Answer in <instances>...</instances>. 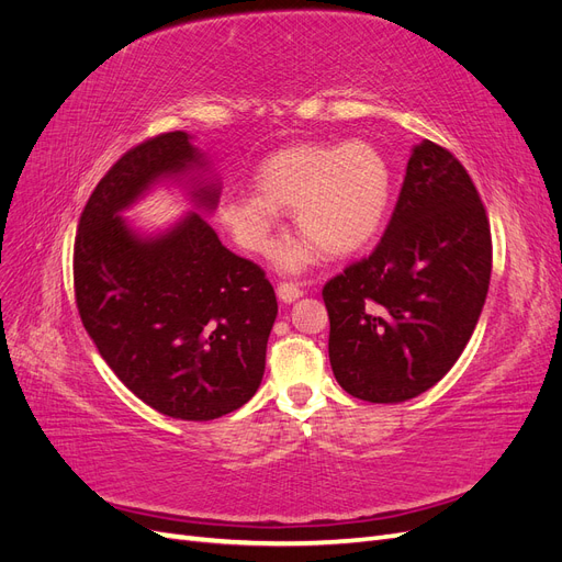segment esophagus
Masks as SVG:
<instances>
[{"instance_id": "1", "label": "esophagus", "mask_w": 562, "mask_h": 562, "mask_svg": "<svg viewBox=\"0 0 562 562\" xmlns=\"http://www.w3.org/2000/svg\"><path fill=\"white\" fill-rule=\"evenodd\" d=\"M277 295H279L281 302L291 304V302H295L297 297H302V288H300L297 283H288V281H285V283H279Z\"/></svg>"}]
</instances>
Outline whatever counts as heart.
Returning a JSON list of instances; mask_svg holds the SVG:
<instances>
[{
    "instance_id": "obj_1",
    "label": "heart",
    "mask_w": 562,
    "mask_h": 562,
    "mask_svg": "<svg viewBox=\"0 0 562 562\" xmlns=\"http://www.w3.org/2000/svg\"><path fill=\"white\" fill-rule=\"evenodd\" d=\"M391 184V166L372 143H297L258 166V195L227 194L220 203V220L241 248L265 255L277 241L281 211H293L295 227L304 236L277 250V265L300 271L318 250L342 258L375 239Z\"/></svg>"
}]
</instances>
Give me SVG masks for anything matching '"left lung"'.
Returning <instances> with one entry per match:
<instances>
[{"instance_id":"left-lung-1","label":"left lung","mask_w":562,"mask_h":562,"mask_svg":"<svg viewBox=\"0 0 562 562\" xmlns=\"http://www.w3.org/2000/svg\"><path fill=\"white\" fill-rule=\"evenodd\" d=\"M490 271V223L473 180L446 147L422 140L375 250L323 285L339 386L401 403L443 380L479 323Z\"/></svg>"}]
</instances>
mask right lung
I'll return each mask as SVG.
<instances>
[{"label": "right lung", "instance_id": "1", "mask_svg": "<svg viewBox=\"0 0 562 562\" xmlns=\"http://www.w3.org/2000/svg\"><path fill=\"white\" fill-rule=\"evenodd\" d=\"M206 171L184 131L135 145L98 182L75 239L77 310L100 356L140 401L187 422L255 396L279 312L265 271L203 220L220 199ZM184 177L198 211L173 228L140 235L121 217L161 179Z\"/></svg>", "mask_w": 562, "mask_h": 562}]
</instances>
